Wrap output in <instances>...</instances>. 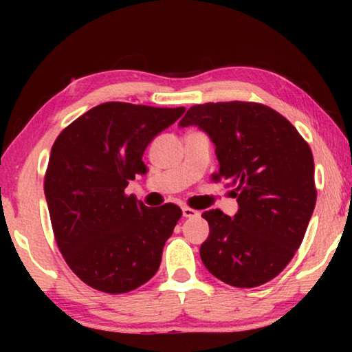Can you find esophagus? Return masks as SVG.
<instances>
[{"mask_svg": "<svg viewBox=\"0 0 352 352\" xmlns=\"http://www.w3.org/2000/svg\"><path fill=\"white\" fill-rule=\"evenodd\" d=\"M199 214V211L192 210L189 206H184V208H182V216H184V218H197Z\"/></svg>", "mask_w": 352, "mask_h": 352, "instance_id": "obj_1", "label": "esophagus"}]
</instances>
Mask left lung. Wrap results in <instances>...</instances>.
<instances>
[{
	"label": "left lung",
	"mask_w": 352,
	"mask_h": 352,
	"mask_svg": "<svg viewBox=\"0 0 352 352\" xmlns=\"http://www.w3.org/2000/svg\"><path fill=\"white\" fill-rule=\"evenodd\" d=\"M181 128L199 126L216 147L219 171L235 187L232 218L205 211L210 235L200 258L216 278L252 288L278 276L302 242L316 206L314 158L285 117L256 102L194 105Z\"/></svg>",
	"instance_id": "left-lung-1"
}]
</instances>
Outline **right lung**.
<instances>
[{
	"label": "right lung",
	"instance_id": "1",
	"mask_svg": "<svg viewBox=\"0 0 352 352\" xmlns=\"http://www.w3.org/2000/svg\"><path fill=\"white\" fill-rule=\"evenodd\" d=\"M182 113L184 107L105 102L57 136L45 195L57 247L86 285L126 293L160 267L182 211L175 204L148 208L124 189L147 173L142 155L152 139Z\"/></svg>",
	"mask_w": 352,
	"mask_h": 352
}]
</instances>
